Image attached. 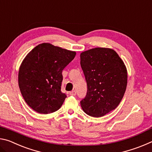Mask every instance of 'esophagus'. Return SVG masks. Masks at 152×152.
I'll return each instance as SVG.
<instances>
[{
  "label": "esophagus",
  "instance_id": "esophagus-1",
  "mask_svg": "<svg viewBox=\"0 0 152 152\" xmlns=\"http://www.w3.org/2000/svg\"><path fill=\"white\" fill-rule=\"evenodd\" d=\"M70 96H75V95L76 94V92L75 91H71L70 92Z\"/></svg>",
  "mask_w": 152,
  "mask_h": 152
}]
</instances>
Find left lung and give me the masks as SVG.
Listing matches in <instances>:
<instances>
[{
	"mask_svg": "<svg viewBox=\"0 0 152 152\" xmlns=\"http://www.w3.org/2000/svg\"><path fill=\"white\" fill-rule=\"evenodd\" d=\"M80 65L87 83V93L80 101L84 112L101 117L115 109L127 84L123 61L110 48H96L80 53Z\"/></svg>",
	"mask_w": 152,
	"mask_h": 152,
	"instance_id": "left-lung-1",
	"label": "left lung"
}]
</instances>
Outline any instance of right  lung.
Returning a JSON list of instances; mask_svg holds the SVG:
<instances>
[{"label":"right lung","instance_id":"1","mask_svg":"<svg viewBox=\"0 0 152 152\" xmlns=\"http://www.w3.org/2000/svg\"><path fill=\"white\" fill-rule=\"evenodd\" d=\"M76 56L48 43L38 45L20 64L18 81L25 101L35 111L49 114L58 110L66 95L61 91L62 70Z\"/></svg>","mask_w":152,"mask_h":152}]
</instances>
